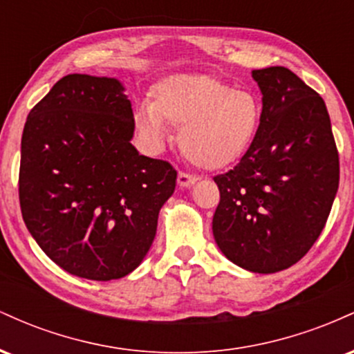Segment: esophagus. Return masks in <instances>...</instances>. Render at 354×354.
<instances>
[{
	"label": "esophagus",
	"instance_id": "1",
	"mask_svg": "<svg viewBox=\"0 0 354 354\" xmlns=\"http://www.w3.org/2000/svg\"><path fill=\"white\" fill-rule=\"evenodd\" d=\"M196 181L198 178L193 176V174H188L185 171L178 173V185H180L181 188H189V186H193Z\"/></svg>",
	"mask_w": 354,
	"mask_h": 354
}]
</instances>
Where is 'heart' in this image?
<instances>
[{
  "label": "heart",
  "instance_id": "heart-1",
  "mask_svg": "<svg viewBox=\"0 0 354 354\" xmlns=\"http://www.w3.org/2000/svg\"><path fill=\"white\" fill-rule=\"evenodd\" d=\"M261 101L250 89L233 88L211 75H171L151 88V103L138 104L135 124L151 149L180 128L183 154L205 169L238 163L261 126Z\"/></svg>",
  "mask_w": 354,
  "mask_h": 354
}]
</instances>
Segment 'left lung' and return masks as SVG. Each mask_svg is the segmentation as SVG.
<instances>
[{
  "mask_svg": "<svg viewBox=\"0 0 354 354\" xmlns=\"http://www.w3.org/2000/svg\"><path fill=\"white\" fill-rule=\"evenodd\" d=\"M263 95L258 136L241 161L214 176V241L234 265L276 273L298 263L323 231L339 185L326 104L283 66L254 70Z\"/></svg>",
  "mask_w": 354,
  "mask_h": 354,
  "instance_id": "8db88e82",
  "label": "left lung"
}]
</instances>
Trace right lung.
<instances>
[{"instance_id":"add662e5","label":"right lung","mask_w":354,"mask_h":354,"mask_svg":"<svg viewBox=\"0 0 354 354\" xmlns=\"http://www.w3.org/2000/svg\"><path fill=\"white\" fill-rule=\"evenodd\" d=\"M133 133L123 84L106 76H64L28 115L21 214L48 258L70 274L123 278L153 245L176 169L138 153Z\"/></svg>"}]
</instances>
